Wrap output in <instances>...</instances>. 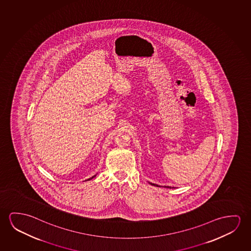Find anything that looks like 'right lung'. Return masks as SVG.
<instances>
[{
    "label": "right lung",
    "mask_w": 251,
    "mask_h": 251,
    "mask_svg": "<svg viewBox=\"0 0 251 251\" xmlns=\"http://www.w3.org/2000/svg\"><path fill=\"white\" fill-rule=\"evenodd\" d=\"M95 176H92V177L89 178V179H88V180H91V179H93V178L95 177Z\"/></svg>",
    "instance_id": "right-lung-1"
}]
</instances>
